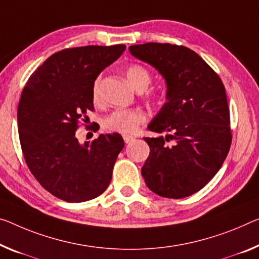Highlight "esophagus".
<instances>
[{
    "instance_id": "obj_1",
    "label": "esophagus",
    "mask_w": 259,
    "mask_h": 259,
    "mask_svg": "<svg viewBox=\"0 0 259 259\" xmlns=\"http://www.w3.org/2000/svg\"><path fill=\"white\" fill-rule=\"evenodd\" d=\"M133 140H134V138H133V137H131V135H124V141H125L126 143L132 142Z\"/></svg>"
}]
</instances>
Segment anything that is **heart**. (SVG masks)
I'll return each mask as SVG.
<instances>
[{
	"mask_svg": "<svg viewBox=\"0 0 259 259\" xmlns=\"http://www.w3.org/2000/svg\"><path fill=\"white\" fill-rule=\"evenodd\" d=\"M126 75L128 81L131 82L138 91H143L148 88L152 76L149 71L145 67L139 65V63H132L127 67ZM102 76H97L93 83V101L95 103H99L102 98ZM146 121V116L141 110L139 109H119L113 111L109 116L103 120V126L107 131L111 132H117L120 134H133L137 132L143 122Z\"/></svg>",
	"mask_w": 259,
	"mask_h": 259,
	"instance_id": "heart-1",
	"label": "heart"
}]
</instances>
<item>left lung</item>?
<instances>
[{
	"label": "left lung",
	"mask_w": 259,
	"mask_h": 259,
	"mask_svg": "<svg viewBox=\"0 0 259 259\" xmlns=\"http://www.w3.org/2000/svg\"><path fill=\"white\" fill-rule=\"evenodd\" d=\"M130 52L158 70L166 99L148 125L165 138H145L150 153L141 169L158 196L181 199L198 192L215 176L232 145L229 107L221 78L185 46L146 42ZM174 141L171 146L166 142Z\"/></svg>",
	"instance_id": "1"
}]
</instances>
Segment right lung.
Listing matches in <instances>:
<instances>
[{
    "label": "right lung",
    "instance_id": "right-lung-1",
    "mask_svg": "<svg viewBox=\"0 0 259 259\" xmlns=\"http://www.w3.org/2000/svg\"><path fill=\"white\" fill-rule=\"evenodd\" d=\"M125 49L90 45L57 52L24 87L17 111L23 155L35 180L54 197L88 201L110 184L125 146L121 135L99 134L79 145L75 133L79 120L87 122V112L94 111L95 78Z\"/></svg>",
    "mask_w": 259,
    "mask_h": 259
}]
</instances>
